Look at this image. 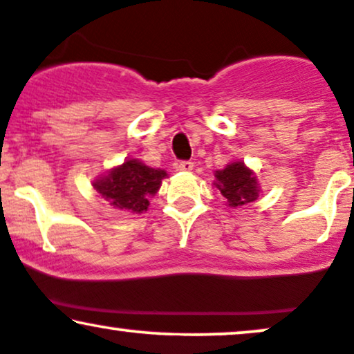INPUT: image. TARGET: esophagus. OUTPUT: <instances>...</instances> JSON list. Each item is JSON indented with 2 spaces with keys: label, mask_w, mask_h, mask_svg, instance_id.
<instances>
[{
  "label": "esophagus",
  "mask_w": 354,
  "mask_h": 354,
  "mask_svg": "<svg viewBox=\"0 0 354 354\" xmlns=\"http://www.w3.org/2000/svg\"><path fill=\"white\" fill-rule=\"evenodd\" d=\"M192 169H194V162H190V160H182V162H178V170L190 172Z\"/></svg>",
  "instance_id": "34e87169"
}]
</instances>
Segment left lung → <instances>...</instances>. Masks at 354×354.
I'll list each match as a JSON object with an SVG mask.
<instances>
[{
  "mask_svg": "<svg viewBox=\"0 0 354 354\" xmlns=\"http://www.w3.org/2000/svg\"><path fill=\"white\" fill-rule=\"evenodd\" d=\"M215 177L218 180L216 187L228 200L230 207H241L259 197L256 177L243 162H233L223 170H216Z\"/></svg>",
  "mask_w": 354,
  "mask_h": 354,
  "instance_id": "obj_1",
  "label": "left lung"
}]
</instances>
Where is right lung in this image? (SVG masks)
Returning <instances> with one entry per match:
<instances>
[{
	"instance_id": "obj_1",
	"label": "right lung",
	"mask_w": 354,
	"mask_h": 354,
	"mask_svg": "<svg viewBox=\"0 0 354 354\" xmlns=\"http://www.w3.org/2000/svg\"><path fill=\"white\" fill-rule=\"evenodd\" d=\"M167 176L164 170L152 169L138 160H126L108 176L95 182V189L113 207L131 213H142L149 207V197Z\"/></svg>"
}]
</instances>
